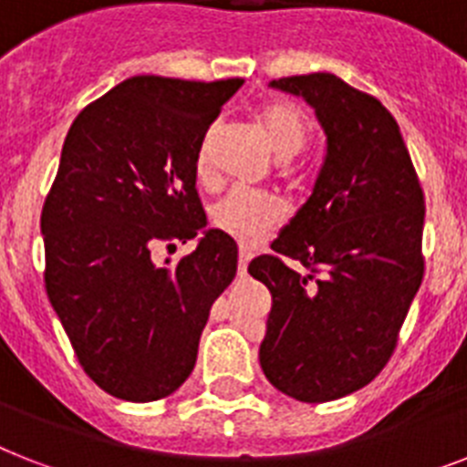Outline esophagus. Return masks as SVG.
Segmentation results:
<instances>
[{
    "label": "esophagus",
    "instance_id": "34e87169",
    "mask_svg": "<svg viewBox=\"0 0 467 467\" xmlns=\"http://www.w3.org/2000/svg\"><path fill=\"white\" fill-rule=\"evenodd\" d=\"M252 249H246V246H240V275H246V266H249V261H252Z\"/></svg>",
    "mask_w": 467,
    "mask_h": 467
}]
</instances>
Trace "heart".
<instances>
[{
  "label": "heart",
  "instance_id": "heart-1",
  "mask_svg": "<svg viewBox=\"0 0 467 467\" xmlns=\"http://www.w3.org/2000/svg\"><path fill=\"white\" fill-rule=\"evenodd\" d=\"M256 119L273 153L283 161L297 155L299 148L305 146V117L290 105H266L261 108ZM208 155H211V139H206L199 150V172H206ZM280 218H283V206L275 196L264 192H246V189L227 192L211 208L213 225L242 244H259L278 227Z\"/></svg>",
  "mask_w": 467,
  "mask_h": 467
}]
</instances>
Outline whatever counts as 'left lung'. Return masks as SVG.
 <instances>
[{
    "label": "left lung",
    "mask_w": 467,
    "mask_h": 467,
    "mask_svg": "<svg viewBox=\"0 0 467 467\" xmlns=\"http://www.w3.org/2000/svg\"><path fill=\"white\" fill-rule=\"evenodd\" d=\"M314 109L326 153L312 196L249 273L271 290L259 362L278 391L326 403L384 369L422 283L424 196L389 109L336 74L268 83Z\"/></svg>",
    "instance_id": "8db88e82"
}]
</instances>
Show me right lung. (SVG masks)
Masks as SVG:
<instances>
[{"instance_id": "right-lung-1", "label": "right lung", "mask_w": 467, "mask_h": 467, "mask_svg": "<svg viewBox=\"0 0 467 467\" xmlns=\"http://www.w3.org/2000/svg\"><path fill=\"white\" fill-rule=\"evenodd\" d=\"M242 78L131 76L90 102L64 139L40 218L45 287L83 371L109 396L150 403L180 389L237 244L206 230L196 162ZM197 240L177 265L154 246Z\"/></svg>"}]
</instances>
